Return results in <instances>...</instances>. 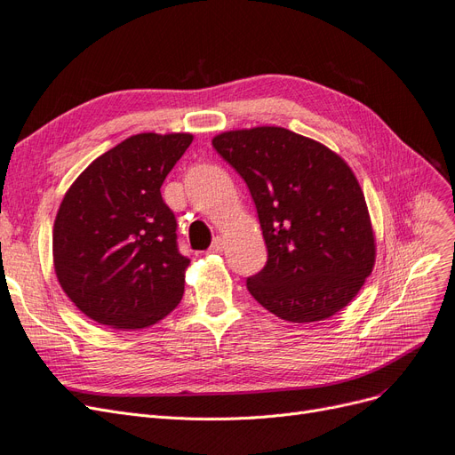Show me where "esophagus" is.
<instances>
[{
    "label": "esophagus",
    "mask_w": 455,
    "mask_h": 455,
    "mask_svg": "<svg viewBox=\"0 0 455 455\" xmlns=\"http://www.w3.org/2000/svg\"><path fill=\"white\" fill-rule=\"evenodd\" d=\"M224 248H226V243H224V239H214V243L211 244V248H209V254H220V252H224Z\"/></svg>",
    "instance_id": "1"
}]
</instances>
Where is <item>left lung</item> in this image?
Wrapping results in <instances>:
<instances>
[{"instance_id": "1", "label": "left lung", "mask_w": 455, "mask_h": 455, "mask_svg": "<svg viewBox=\"0 0 455 455\" xmlns=\"http://www.w3.org/2000/svg\"><path fill=\"white\" fill-rule=\"evenodd\" d=\"M212 147L244 179L267 244V265L246 280L248 291L286 322L335 316L377 261L352 167L318 140L278 126L218 133Z\"/></svg>"}]
</instances>
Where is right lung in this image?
I'll use <instances>...</instances> for the list:
<instances>
[{
    "label": "right lung",
    "instance_id": "right-lung-1",
    "mask_svg": "<svg viewBox=\"0 0 455 455\" xmlns=\"http://www.w3.org/2000/svg\"><path fill=\"white\" fill-rule=\"evenodd\" d=\"M192 133H137L93 160L69 186L52 229L56 278L90 320L132 331L173 312L190 259L160 188Z\"/></svg>",
    "mask_w": 455,
    "mask_h": 455
}]
</instances>
